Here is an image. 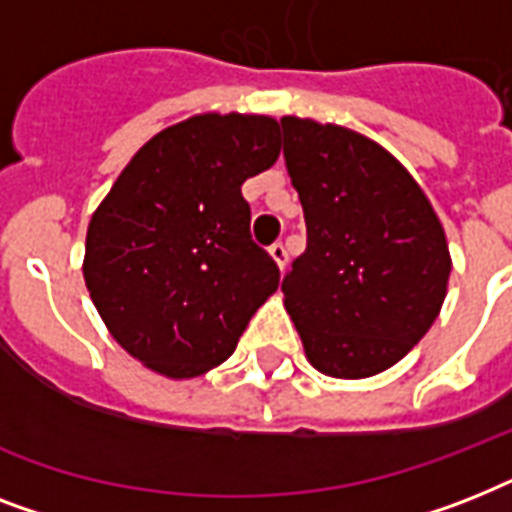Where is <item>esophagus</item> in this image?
<instances>
[{"label":"esophagus","instance_id":"34e87169","mask_svg":"<svg viewBox=\"0 0 512 512\" xmlns=\"http://www.w3.org/2000/svg\"><path fill=\"white\" fill-rule=\"evenodd\" d=\"M268 255L273 257V263L279 265L281 271H284V268H287V263H289V252H287V247H284V244H281V241H276V244H271V247H268Z\"/></svg>","mask_w":512,"mask_h":512}]
</instances>
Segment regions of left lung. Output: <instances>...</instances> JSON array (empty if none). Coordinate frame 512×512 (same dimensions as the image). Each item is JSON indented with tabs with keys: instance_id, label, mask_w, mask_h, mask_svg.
Instances as JSON below:
<instances>
[{
	"instance_id": "1",
	"label": "left lung",
	"mask_w": 512,
	"mask_h": 512,
	"mask_svg": "<svg viewBox=\"0 0 512 512\" xmlns=\"http://www.w3.org/2000/svg\"><path fill=\"white\" fill-rule=\"evenodd\" d=\"M284 162L308 249L284 276V308L313 369L364 380L398 364L441 313L452 255L412 172L361 132L281 116Z\"/></svg>"
}]
</instances>
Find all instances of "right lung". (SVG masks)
Instances as JSON below:
<instances>
[{
    "label": "right lung",
    "instance_id": "1",
    "mask_svg": "<svg viewBox=\"0 0 512 512\" xmlns=\"http://www.w3.org/2000/svg\"><path fill=\"white\" fill-rule=\"evenodd\" d=\"M279 148L273 116L193 114L156 132L92 212L84 284L111 337L151 372L191 380L220 366L279 289L241 196Z\"/></svg>",
    "mask_w": 512,
    "mask_h": 512
}]
</instances>
